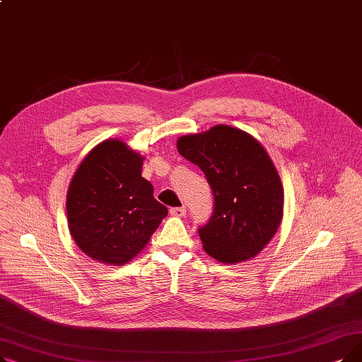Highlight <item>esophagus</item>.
<instances>
[{
    "label": "esophagus",
    "instance_id": "esophagus-1",
    "mask_svg": "<svg viewBox=\"0 0 362 362\" xmlns=\"http://www.w3.org/2000/svg\"><path fill=\"white\" fill-rule=\"evenodd\" d=\"M170 214L173 217H185L186 216V208L185 206H175L170 210Z\"/></svg>",
    "mask_w": 362,
    "mask_h": 362
}]
</instances>
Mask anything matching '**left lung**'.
I'll list each match as a JSON object with an SVG mask.
<instances>
[{
    "instance_id": "obj_1",
    "label": "left lung",
    "mask_w": 362,
    "mask_h": 362,
    "mask_svg": "<svg viewBox=\"0 0 362 362\" xmlns=\"http://www.w3.org/2000/svg\"><path fill=\"white\" fill-rule=\"evenodd\" d=\"M177 151L204 171L214 194V213L198 229L204 251L223 264L257 257L283 218V185L267 151L227 124L180 136Z\"/></svg>"
}]
</instances>
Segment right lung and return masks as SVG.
<instances>
[{"instance_id":"right-lung-1","label":"right lung","mask_w":362,"mask_h":362,"mask_svg":"<svg viewBox=\"0 0 362 362\" xmlns=\"http://www.w3.org/2000/svg\"><path fill=\"white\" fill-rule=\"evenodd\" d=\"M144 160L126 142L105 139L76 168L66 198L67 223L74 243L89 258L127 264L167 216L142 177Z\"/></svg>"}]
</instances>
